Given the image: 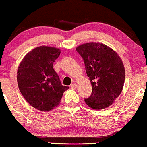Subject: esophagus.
<instances>
[{"label": "esophagus", "mask_w": 147, "mask_h": 147, "mask_svg": "<svg viewBox=\"0 0 147 147\" xmlns=\"http://www.w3.org/2000/svg\"><path fill=\"white\" fill-rule=\"evenodd\" d=\"M71 88H73V89H76V84L73 83L72 85L71 86Z\"/></svg>", "instance_id": "obj_1"}]
</instances>
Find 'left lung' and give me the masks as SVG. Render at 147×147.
Masks as SVG:
<instances>
[{
	"label": "left lung",
	"instance_id": "1",
	"mask_svg": "<svg viewBox=\"0 0 147 147\" xmlns=\"http://www.w3.org/2000/svg\"><path fill=\"white\" fill-rule=\"evenodd\" d=\"M83 59L92 92L85 102L93 109L109 107L119 96L125 81V69L118 54L107 45L86 43L76 48Z\"/></svg>",
	"mask_w": 147,
	"mask_h": 147
}]
</instances>
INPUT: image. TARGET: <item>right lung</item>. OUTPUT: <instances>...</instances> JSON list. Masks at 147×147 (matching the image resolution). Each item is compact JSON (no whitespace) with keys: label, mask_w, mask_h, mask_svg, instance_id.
I'll list each match as a JSON object with an SVG mask.
<instances>
[{"label":"right lung","mask_w":147,"mask_h":147,"mask_svg":"<svg viewBox=\"0 0 147 147\" xmlns=\"http://www.w3.org/2000/svg\"><path fill=\"white\" fill-rule=\"evenodd\" d=\"M60 53L56 47H36L24 57L18 69L17 81L21 94L29 104L40 111L53 109L69 88L61 85L53 67Z\"/></svg>","instance_id":"obj_1"}]
</instances>
